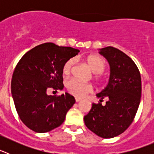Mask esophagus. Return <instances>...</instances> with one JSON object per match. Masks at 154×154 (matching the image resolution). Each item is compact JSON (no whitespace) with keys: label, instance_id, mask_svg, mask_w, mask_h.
Segmentation results:
<instances>
[{"label":"esophagus","instance_id":"esophagus-1","mask_svg":"<svg viewBox=\"0 0 154 154\" xmlns=\"http://www.w3.org/2000/svg\"><path fill=\"white\" fill-rule=\"evenodd\" d=\"M82 100L81 98H78V97H75V101L76 102H80Z\"/></svg>","mask_w":154,"mask_h":154}]
</instances>
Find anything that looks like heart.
I'll return each mask as SVG.
<instances>
[{"label":"heart","mask_w":154,"mask_h":154,"mask_svg":"<svg viewBox=\"0 0 154 154\" xmlns=\"http://www.w3.org/2000/svg\"><path fill=\"white\" fill-rule=\"evenodd\" d=\"M87 62L90 65L91 69L95 73L103 72L106 68V62L103 58L97 55H92L87 58ZM75 63V58H71L64 63L62 66V72L64 75H69L72 72ZM66 88L71 94L75 96L82 97L87 93L92 92V85L90 83L84 82L77 79H70L66 82Z\"/></svg>","instance_id":"1"}]
</instances>
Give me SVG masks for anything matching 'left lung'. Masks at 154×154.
Returning a JSON list of instances; mask_svg holds the SVG:
<instances>
[{
  "mask_svg": "<svg viewBox=\"0 0 154 154\" xmlns=\"http://www.w3.org/2000/svg\"><path fill=\"white\" fill-rule=\"evenodd\" d=\"M99 51L110 65L109 80L96 94L100 102L92 103L84 122L99 137L112 138L123 133L135 117L140 103L141 77L135 62L124 52L111 46ZM103 98L107 99L105 106L101 103Z\"/></svg>",
  "mask_w": 154,
  "mask_h": 154,
  "instance_id": "obj_1",
  "label": "left lung"
}]
</instances>
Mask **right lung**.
<instances>
[{"instance_id":"add662e5","label":"right lung","mask_w":154,"mask_h":154,"mask_svg":"<svg viewBox=\"0 0 154 154\" xmlns=\"http://www.w3.org/2000/svg\"><path fill=\"white\" fill-rule=\"evenodd\" d=\"M79 52L47 42L25 53L17 64L12 75V97L19 117L31 130L49 132L65 121L75 98L68 92L61 96L47 92L63 89L62 66Z\"/></svg>"}]
</instances>
